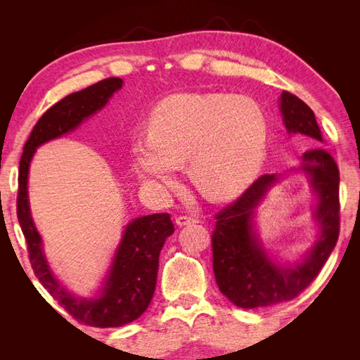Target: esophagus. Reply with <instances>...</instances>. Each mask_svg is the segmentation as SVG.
Instances as JSON below:
<instances>
[{
    "label": "esophagus",
    "instance_id": "esophagus-1",
    "mask_svg": "<svg viewBox=\"0 0 360 360\" xmlns=\"http://www.w3.org/2000/svg\"><path fill=\"white\" fill-rule=\"evenodd\" d=\"M198 223V218L195 217H188V215H179L176 218V224L178 226H188V224H193Z\"/></svg>",
    "mask_w": 360,
    "mask_h": 360
}]
</instances>
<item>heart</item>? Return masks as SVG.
<instances>
[{"instance_id": "heart-1", "label": "heart", "mask_w": 360, "mask_h": 360, "mask_svg": "<svg viewBox=\"0 0 360 360\" xmlns=\"http://www.w3.org/2000/svg\"><path fill=\"white\" fill-rule=\"evenodd\" d=\"M267 137V114L254 98L178 94L153 112L150 136L133 143V165L147 184L172 187L179 164L188 160L198 188L213 200H226L257 178Z\"/></svg>"}]
</instances>
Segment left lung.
Returning <instances> with one entry per match:
<instances>
[{
  "label": "left lung",
  "mask_w": 360,
  "mask_h": 360,
  "mask_svg": "<svg viewBox=\"0 0 360 360\" xmlns=\"http://www.w3.org/2000/svg\"><path fill=\"white\" fill-rule=\"evenodd\" d=\"M280 108L286 129L323 142L314 112L297 96L283 91ZM302 170L311 174L319 193L316 218L322 227L316 246L302 263L283 267L264 254L252 232V215L277 176L262 174L252 186L219 210L212 233L213 272L217 285L236 307L250 309L272 307L300 295L322 271L338 243L340 231L339 170L325 150H311L303 155Z\"/></svg>",
  "instance_id": "1"
}]
</instances>
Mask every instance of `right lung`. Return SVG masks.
I'll list each match as a JSON object with an SVG mask.
<instances>
[{
	"label": "right lung",
	"mask_w": 360,
	"mask_h": 360,
	"mask_svg": "<svg viewBox=\"0 0 360 360\" xmlns=\"http://www.w3.org/2000/svg\"><path fill=\"white\" fill-rule=\"evenodd\" d=\"M122 88L117 77L103 79L85 89L66 96L38 119L22 148L18 172L17 217L26 238L29 262L38 280L77 322L96 328H116L133 322L147 311L155 294L159 254L165 240L174 232L168 213H153L131 221L125 229L102 295L83 300L58 285L41 252L27 204V172L38 145L71 131L103 108L108 98Z\"/></svg>",
	"instance_id": "right-lung-1"
}]
</instances>
